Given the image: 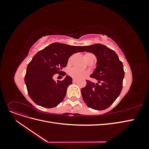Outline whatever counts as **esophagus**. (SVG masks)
<instances>
[{
  "mask_svg": "<svg viewBox=\"0 0 149 149\" xmlns=\"http://www.w3.org/2000/svg\"><path fill=\"white\" fill-rule=\"evenodd\" d=\"M77 81H78V80L76 79H75V78H73V83H76Z\"/></svg>",
  "mask_w": 149,
  "mask_h": 149,
  "instance_id": "obj_1",
  "label": "esophagus"
}]
</instances>
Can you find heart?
<instances>
[{"mask_svg": "<svg viewBox=\"0 0 149 149\" xmlns=\"http://www.w3.org/2000/svg\"><path fill=\"white\" fill-rule=\"evenodd\" d=\"M92 55H93V54L87 53L85 54L84 58H88L90 56H92ZM71 57L70 58L69 61H68L69 63L71 61ZM88 74H89V72L88 71L79 69V68H72L70 71V74L71 76H73V77H74L75 78H78V79L84 78L85 76H86Z\"/></svg>", "mask_w": 149, "mask_h": 149, "instance_id": "b5f03b06", "label": "heart"}]
</instances>
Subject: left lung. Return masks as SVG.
Segmentation results:
<instances>
[{"label":"left lung","instance_id":"1","mask_svg":"<svg viewBox=\"0 0 149 149\" xmlns=\"http://www.w3.org/2000/svg\"><path fill=\"white\" fill-rule=\"evenodd\" d=\"M83 52L93 53L97 58L96 68L91 74L97 83L86 80L81 90L86 105L96 110H104L113 103L123 89L124 71L116 52L102 44L81 47Z\"/></svg>","mask_w":149,"mask_h":149}]
</instances>
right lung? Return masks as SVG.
I'll return each instance as SVG.
<instances>
[{"instance_id":"right-lung-1","label":"right lung","mask_w":149,"mask_h":149,"mask_svg":"<svg viewBox=\"0 0 149 149\" xmlns=\"http://www.w3.org/2000/svg\"><path fill=\"white\" fill-rule=\"evenodd\" d=\"M81 46L53 43L38 52L29 63L25 76L29 95L37 104L46 108L56 107L63 100L72 78L66 75L63 81H55V74L61 73L68 58L74 53L83 52ZM63 75H66L65 73Z\"/></svg>"}]
</instances>
